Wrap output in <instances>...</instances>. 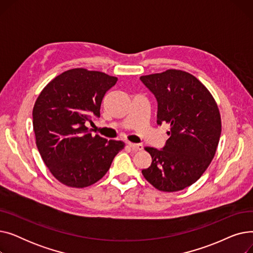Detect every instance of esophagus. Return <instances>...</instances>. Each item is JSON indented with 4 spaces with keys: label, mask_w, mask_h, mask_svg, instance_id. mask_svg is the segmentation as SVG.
Masks as SVG:
<instances>
[{
    "label": "esophagus",
    "mask_w": 253,
    "mask_h": 253,
    "mask_svg": "<svg viewBox=\"0 0 253 253\" xmlns=\"http://www.w3.org/2000/svg\"><path fill=\"white\" fill-rule=\"evenodd\" d=\"M128 145L134 151H141L143 149V145L141 143H131V142H128Z\"/></svg>",
    "instance_id": "esophagus-1"
}]
</instances>
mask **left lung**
<instances>
[{
  "mask_svg": "<svg viewBox=\"0 0 253 253\" xmlns=\"http://www.w3.org/2000/svg\"><path fill=\"white\" fill-rule=\"evenodd\" d=\"M158 102L157 124L170 126L162 150L145 148L152 164L142 175L159 191L177 192L196 182L213 159L220 133L217 104L193 75L167 70L141 76Z\"/></svg>",
  "mask_w": 253,
  "mask_h": 253,
  "instance_id": "obj_1",
  "label": "left lung"
}]
</instances>
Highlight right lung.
Wrapping results in <instances>:
<instances>
[{"label":"right lung","instance_id":"obj_1","mask_svg":"<svg viewBox=\"0 0 253 253\" xmlns=\"http://www.w3.org/2000/svg\"><path fill=\"white\" fill-rule=\"evenodd\" d=\"M118 81L101 72L69 70L43 89L33 110L36 143L44 163L57 180L72 188L95 183L108 172L121 140H108L88 130L100 117L106 91Z\"/></svg>","mask_w":253,"mask_h":253}]
</instances>
